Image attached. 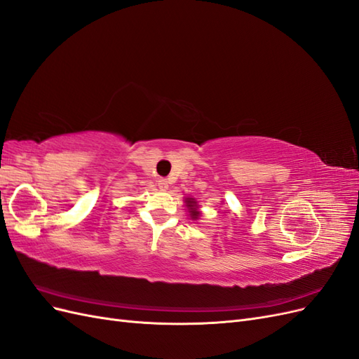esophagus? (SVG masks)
<instances>
[{
  "label": "esophagus",
  "mask_w": 359,
  "mask_h": 359,
  "mask_svg": "<svg viewBox=\"0 0 359 359\" xmlns=\"http://www.w3.org/2000/svg\"><path fill=\"white\" fill-rule=\"evenodd\" d=\"M157 186H158V189H161V190H168L169 181H168L166 178H160V180L157 181Z\"/></svg>",
  "instance_id": "1"
}]
</instances>
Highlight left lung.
Returning <instances> with one entry per match:
<instances>
[{"mask_svg":"<svg viewBox=\"0 0 359 359\" xmlns=\"http://www.w3.org/2000/svg\"><path fill=\"white\" fill-rule=\"evenodd\" d=\"M187 206L190 208V215H191V219H193V220H196L198 217H199V212H198L196 210H194V206H196V202L191 201V199H189V201H187Z\"/></svg>","mask_w":359,"mask_h":359,"instance_id":"obj_1","label":"left lung"}]
</instances>
